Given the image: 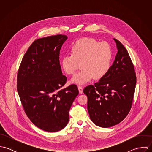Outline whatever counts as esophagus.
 <instances>
[{
    "mask_svg": "<svg viewBox=\"0 0 152 152\" xmlns=\"http://www.w3.org/2000/svg\"><path fill=\"white\" fill-rule=\"evenodd\" d=\"M78 91H79V93L80 94L83 93V87H81V86H78Z\"/></svg>",
    "mask_w": 152,
    "mask_h": 152,
    "instance_id": "1",
    "label": "esophagus"
}]
</instances>
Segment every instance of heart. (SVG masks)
I'll list each match as a JSON object with an SVG mask.
<instances>
[{"instance_id":"heart-1","label":"heart","mask_w":152,"mask_h":152,"mask_svg":"<svg viewBox=\"0 0 152 152\" xmlns=\"http://www.w3.org/2000/svg\"><path fill=\"white\" fill-rule=\"evenodd\" d=\"M71 56H64L61 66L65 74H74L81 64L82 70L71 79V83L84 85L93 78L99 80L108 72L112 52L107 42H98L89 37L77 40L71 47Z\"/></svg>"}]
</instances>
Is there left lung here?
I'll use <instances>...</instances> for the list:
<instances>
[{
    "mask_svg": "<svg viewBox=\"0 0 152 152\" xmlns=\"http://www.w3.org/2000/svg\"><path fill=\"white\" fill-rule=\"evenodd\" d=\"M118 53L107 74L94 84L86 87L87 108L92 122L109 128L122 121L130 111L136 77L130 56L120 42L113 39Z\"/></svg>",
    "mask_w": 152,
    "mask_h": 152,
    "instance_id": "left-lung-1",
    "label": "left lung"
}]
</instances>
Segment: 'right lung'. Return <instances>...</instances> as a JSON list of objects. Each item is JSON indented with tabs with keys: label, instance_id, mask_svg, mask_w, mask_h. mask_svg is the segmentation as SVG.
Instances as JSON below:
<instances>
[{
	"label": "right lung",
	"instance_id": "obj_1",
	"mask_svg": "<svg viewBox=\"0 0 152 152\" xmlns=\"http://www.w3.org/2000/svg\"><path fill=\"white\" fill-rule=\"evenodd\" d=\"M67 39L58 34L35 40L24 54L18 74L17 89L24 111L37 127L46 132L65 128L79 93L75 85L61 88L67 79L59 56Z\"/></svg>",
	"mask_w": 152,
	"mask_h": 152
}]
</instances>
